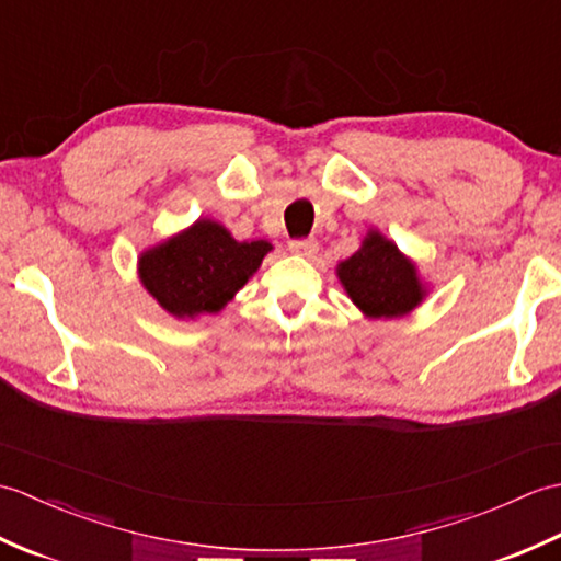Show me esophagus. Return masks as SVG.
I'll use <instances>...</instances> for the list:
<instances>
[{
	"mask_svg": "<svg viewBox=\"0 0 561 561\" xmlns=\"http://www.w3.org/2000/svg\"><path fill=\"white\" fill-rule=\"evenodd\" d=\"M289 250L294 255H301V257H316L318 253V241L313 238H301V241H291Z\"/></svg>",
	"mask_w": 561,
	"mask_h": 561,
	"instance_id": "34e87169",
	"label": "esophagus"
}]
</instances>
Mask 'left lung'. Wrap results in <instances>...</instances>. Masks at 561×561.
<instances>
[{"label": "left lung", "mask_w": 561, "mask_h": 561, "mask_svg": "<svg viewBox=\"0 0 561 561\" xmlns=\"http://www.w3.org/2000/svg\"><path fill=\"white\" fill-rule=\"evenodd\" d=\"M337 277L350 299L368 318L410 313L426 294L414 262L378 231H368L362 248L340 262Z\"/></svg>", "instance_id": "obj_1"}]
</instances>
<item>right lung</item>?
<instances>
[{"label":"right lung","instance_id":"obj_1","mask_svg":"<svg viewBox=\"0 0 561 561\" xmlns=\"http://www.w3.org/2000/svg\"><path fill=\"white\" fill-rule=\"evenodd\" d=\"M272 250L267 241L238 243L211 219H199L183 233L139 255L145 289L175 318L219 313L253 277Z\"/></svg>","mask_w":561,"mask_h":561}]
</instances>
